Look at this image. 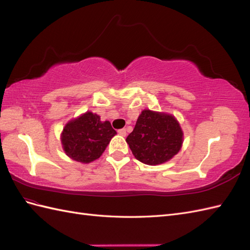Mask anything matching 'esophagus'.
Here are the masks:
<instances>
[{
    "instance_id": "1",
    "label": "esophagus",
    "mask_w": 250,
    "mask_h": 250,
    "mask_svg": "<svg viewBox=\"0 0 250 250\" xmlns=\"http://www.w3.org/2000/svg\"><path fill=\"white\" fill-rule=\"evenodd\" d=\"M118 133L120 135H122V137H125V135H126V129H125V128H122V129H119Z\"/></svg>"
}]
</instances>
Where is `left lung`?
<instances>
[{
    "label": "left lung",
    "instance_id": "1",
    "mask_svg": "<svg viewBox=\"0 0 250 250\" xmlns=\"http://www.w3.org/2000/svg\"><path fill=\"white\" fill-rule=\"evenodd\" d=\"M183 140L184 133L175 117L144 109L126 142L138 161L155 166L176 155Z\"/></svg>",
    "mask_w": 250,
    "mask_h": 250
}]
</instances>
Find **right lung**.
Wrapping results in <instances>:
<instances>
[{
  "label": "right lung",
  "mask_w": 250,
  "mask_h": 250,
  "mask_svg": "<svg viewBox=\"0 0 250 250\" xmlns=\"http://www.w3.org/2000/svg\"><path fill=\"white\" fill-rule=\"evenodd\" d=\"M117 134L108 121L87 111L67 123L62 133L65 154L72 160L88 164L99 158L112 137Z\"/></svg>",
  "instance_id": "1"
}]
</instances>
